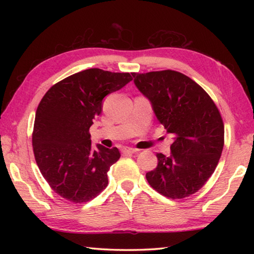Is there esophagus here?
<instances>
[{"label": "esophagus", "instance_id": "esophagus-1", "mask_svg": "<svg viewBox=\"0 0 254 254\" xmlns=\"http://www.w3.org/2000/svg\"><path fill=\"white\" fill-rule=\"evenodd\" d=\"M137 151L136 149H133V148H127V147H124L122 148V153L124 154H131V153H135Z\"/></svg>", "mask_w": 254, "mask_h": 254}]
</instances>
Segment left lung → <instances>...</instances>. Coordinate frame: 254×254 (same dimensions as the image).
Instances as JSON below:
<instances>
[{"mask_svg": "<svg viewBox=\"0 0 254 254\" xmlns=\"http://www.w3.org/2000/svg\"><path fill=\"white\" fill-rule=\"evenodd\" d=\"M136 88L173 135L170 154L157 153L158 166L145 175L161 195L180 199L195 194L216 168L224 147V124L200 86L175 70L133 72Z\"/></svg>", "mask_w": 254, "mask_h": 254, "instance_id": "left-lung-1", "label": "left lung"}]
</instances>
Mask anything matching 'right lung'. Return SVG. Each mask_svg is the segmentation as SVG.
Listing matches in <instances>:
<instances>
[{
  "mask_svg": "<svg viewBox=\"0 0 254 254\" xmlns=\"http://www.w3.org/2000/svg\"><path fill=\"white\" fill-rule=\"evenodd\" d=\"M131 80L128 72L91 68L60 80L42 97L32 133L34 158L63 198L86 203L106 188L107 171L121 154L118 148L93 147L89 127L102 113L103 98Z\"/></svg>",
  "mask_w": 254,
  "mask_h": 254,
  "instance_id": "right-lung-1",
  "label": "right lung"
}]
</instances>
